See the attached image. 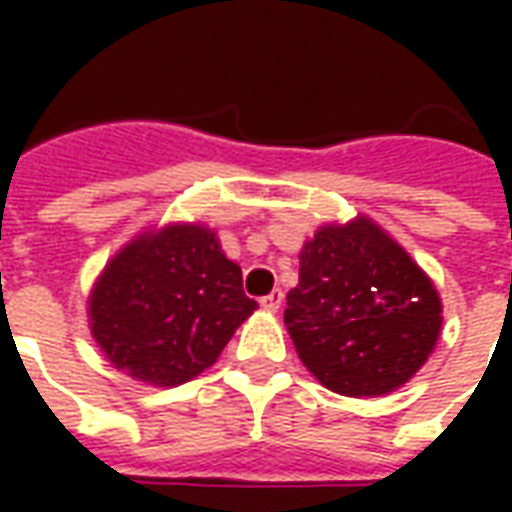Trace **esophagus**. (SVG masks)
Segmentation results:
<instances>
[{"instance_id":"1","label":"esophagus","mask_w":512,"mask_h":512,"mask_svg":"<svg viewBox=\"0 0 512 512\" xmlns=\"http://www.w3.org/2000/svg\"><path fill=\"white\" fill-rule=\"evenodd\" d=\"M282 301H285V293H282V290H271L268 296H263V299H260V307L268 312H277L279 307H282Z\"/></svg>"}]
</instances>
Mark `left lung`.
I'll return each mask as SVG.
<instances>
[{"mask_svg":"<svg viewBox=\"0 0 512 512\" xmlns=\"http://www.w3.org/2000/svg\"><path fill=\"white\" fill-rule=\"evenodd\" d=\"M285 326L326 389L395 392L428 362L441 334V296L417 260L370 216L321 224L299 255Z\"/></svg>","mask_w":512,"mask_h":512,"instance_id":"1","label":"left lung"}]
</instances>
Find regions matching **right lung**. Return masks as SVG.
<instances>
[{"mask_svg": "<svg viewBox=\"0 0 512 512\" xmlns=\"http://www.w3.org/2000/svg\"><path fill=\"white\" fill-rule=\"evenodd\" d=\"M255 310L241 266L200 222L136 233L87 296L90 332L106 362L150 386L200 376Z\"/></svg>", "mask_w": 512, "mask_h": 512, "instance_id": "1", "label": "right lung"}]
</instances>
